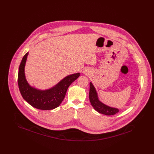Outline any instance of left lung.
Masks as SVG:
<instances>
[{"label": "left lung", "mask_w": 154, "mask_h": 154, "mask_svg": "<svg viewBox=\"0 0 154 154\" xmlns=\"http://www.w3.org/2000/svg\"><path fill=\"white\" fill-rule=\"evenodd\" d=\"M89 84V100L95 110L98 112L106 116H112L117 113L119 109L108 106L99 100L95 87L91 82H90Z\"/></svg>", "instance_id": "8db88e82"}]
</instances>
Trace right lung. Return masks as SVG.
<instances>
[{"label": "right lung", "mask_w": 154, "mask_h": 154, "mask_svg": "<svg viewBox=\"0 0 154 154\" xmlns=\"http://www.w3.org/2000/svg\"><path fill=\"white\" fill-rule=\"evenodd\" d=\"M28 52L23 57L19 67L18 84L22 97L32 107L40 110H50L58 107L66 95L70 84L80 75V73L69 75L52 88L40 90L32 87L26 80L25 66Z\"/></svg>", "instance_id": "1"}]
</instances>
